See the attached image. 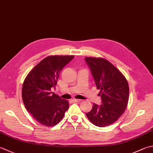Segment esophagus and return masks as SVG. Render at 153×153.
<instances>
[{
	"mask_svg": "<svg viewBox=\"0 0 153 153\" xmlns=\"http://www.w3.org/2000/svg\"><path fill=\"white\" fill-rule=\"evenodd\" d=\"M72 101H74V102H80L81 101H82V100H79V99H73Z\"/></svg>",
	"mask_w": 153,
	"mask_h": 153,
	"instance_id": "obj_1",
	"label": "esophagus"
}]
</instances>
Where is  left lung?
<instances>
[{
  "label": "left lung",
  "instance_id": "1",
  "mask_svg": "<svg viewBox=\"0 0 153 153\" xmlns=\"http://www.w3.org/2000/svg\"><path fill=\"white\" fill-rule=\"evenodd\" d=\"M85 61L97 89L101 90V104L94 103L92 109L86 115L95 126H109L117 120L127 108L129 97L128 82L121 71L107 59L86 57Z\"/></svg>",
  "mask_w": 153,
  "mask_h": 153
}]
</instances>
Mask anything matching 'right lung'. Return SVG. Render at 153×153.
<instances>
[{"label": "right lung", "mask_w": 153, "mask_h": 153, "mask_svg": "<svg viewBox=\"0 0 153 153\" xmlns=\"http://www.w3.org/2000/svg\"><path fill=\"white\" fill-rule=\"evenodd\" d=\"M74 56H50L30 71L23 83L22 97L26 109L34 119L47 127L56 125L64 117L69 102L52 92L62 70Z\"/></svg>", "instance_id": "right-lung-1"}]
</instances>
